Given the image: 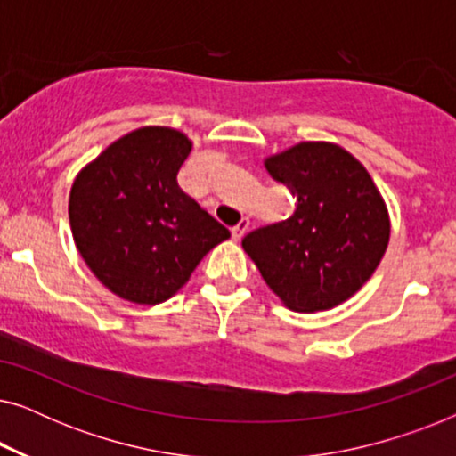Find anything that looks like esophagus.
I'll use <instances>...</instances> for the list:
<instances>
[{"label": "esophagus", "mask_w": 456, "mask_h": 456, "mask_svg": "<svg viewBox=\"0 0 456 456\" xmlns=\"http://www.w3.org/2000/svg\"><path fill=\"white\" fill-rule=\"evenodd\" d=\"M247 228H248V220L247 217H242V220L236 224V226H232V230H230V232H232V239L240 240V236L247 232Z\"/></svg>", "instance_id": "esophagus-1"}]
</instances>
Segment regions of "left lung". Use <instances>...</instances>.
Returning <instances> with one entry per match:
<instances>
[{"label":"left lung","mask_w":456,"mask_h":456,"mask_svg":"<svg viewBox=\"0 0 456 456\" xmlns=\"http://www.w3.org/2000/svg\"><path fill=\"white\" fill-rule=\"evenodd\" d=\"M297 197L295 214L253 230L242 248L286 307L301 314L351 298L382 261L390 216L370 172L346 149L305 141L265 159Z\"/></svg>","instance_id":"left-lung-1"}]
</instances>
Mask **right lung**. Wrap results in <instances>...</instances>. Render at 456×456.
I'll return each mask as SVG.
<instances>
[{"label":"right lung","instance_id":"obj_1","mask_svg":"<svg viewBox=\"0 0 456 456\" xmlns=\"http://www.w3.org/2000/svg\"><path fill=\"white\" fill-rule=\"evenodd\" d=\"M192 142L180 130L142 126L74 178L68 216L80 257L124 301L158 305L189 282L205 255L230 239L178 186Z\"/></svg>","mask_w":456,"mask_h":456}]
</instances>
